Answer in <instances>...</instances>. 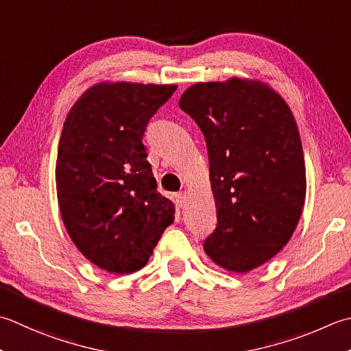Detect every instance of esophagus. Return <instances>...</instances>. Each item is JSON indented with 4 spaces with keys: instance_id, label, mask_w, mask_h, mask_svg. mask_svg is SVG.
Wrapping results in <instances>:
<instances>
[{
    "instance_id": "1",
    "label": "esophagus",
    "mask_w": 351,
    "mask_h": 351,
    "mask_svg": "<svg viewBox=\"0 0 351 351\" xmlns=\"http://www.w3.org/2000/svg\"><path fill=\"white\" fill-rule=\"evenodd\" d=\"M173 197L178 207H184L185 201H187V193H185V191H180V193H176Z\"/></svg>"
}]
</instances>
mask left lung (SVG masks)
I'll return each instance as SVG.
<instances>
[{
	"mask_svg": "<svg viewBox=\"0 0 351 351\" xmlns=\"http://www.w3.org/2000/svg\"><path fill=\"white\" fill-rule=\"evenodd\" d=\"M180 108L208 149L217 225L204 251L222 269L246 274L289 242L306 199V166L289 105L257 79L197 82Z\"/></svg>",
	"mask_w": 351,
	"mask_h": 351,
	"instance_id": "1",
	"label": "left lung"
}]
</instances>
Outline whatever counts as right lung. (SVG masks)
Listing matches in <instances>:
<instances>
[{
  "instance_id": "obj_1",
  "label": "right lung",
  "mask_w": 351,
  "mask_h": 351,
  "mask_svg": "<svg viewBox=\"0 0 351 351\" xmlns=\"http://www.w3.org/2000/svg\"><path fill=\"white\" fill-rule=\"evenodd\" d=\"M178 85L99 82L66 115L56 190L68 236L89 262L111 274L147 265L175 204L156 191L143 135Z\"/></svg>"
}]
</instances>
